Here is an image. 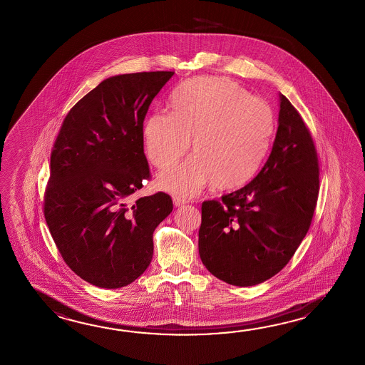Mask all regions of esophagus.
Wrapping results in <instances>:
<instances>
[{"label": "esophagus", "mask_w": 365, "mask_h": 365, "mask_svg": "<svg viewBox=\"0 0 365 365\" xmlns=\"http://www.w3.org/2000/svg\"><path fill=\"white\" fill-rule=\"evenodd\" d=\"M173 200H174V205L175 207H183L185 204H187V200L182 199V197H174Z\"/></svg>", "instance_id": "1"}]
</instances>
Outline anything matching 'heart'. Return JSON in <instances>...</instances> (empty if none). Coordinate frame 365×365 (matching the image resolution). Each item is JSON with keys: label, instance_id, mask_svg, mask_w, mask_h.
Masks as SVG:
<instances>
[{"label": "heart", "instance_id": "heart-1", "mask_svg": "<svg viewBox=\"0 0 365 365\" xmlns=\"http://www.w3.org/2000/svg\"><path fill=\"white\" fill-rule=\"evenodd\" d=\"M171 113L153 112L143 135L145 153L158 169L186 155L195 156L164 171L158 186L180 196L205 187L234 190L259 173L274 134L272 106L222 76H202L180 84L170 100Z\"/></svg>", "mask_w": 365, "mask_h": 365}]
</instances>
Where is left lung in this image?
<instances>
[{
	"label": "left lung",
	"mask_w": 365,
	"mask_h": 365,
	"mask_svg": "<svg viewBox=\"0 0 365 365\" xmlns=\"http://www.w3.org/2000/svg\"><path fill=\"white\" fill-rule=\"evenodd\" d=\"M312 136L279 93L278 128L260 173L222 201L201 205L199 253L223 282L247 287L267 281L291 260L312 222L320 190Z\"/></svg>",
	"instance_id": "1"
}]
</instances>
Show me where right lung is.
Wrapping results in <instances>:
<instances>
[{
	"label": "right lung",
	"instance_id": "add662e5",
	"mask_svg": "<svg viewBox=\"0 0 365 365\" xmlns=\"http://www.w3.org/2000/svg\"><path fill=\"white\" fill-rule=\"evenodd\" d=\"M174 71L108 78L67 113L51 155L44 216L68 268L91 284L134 282L153 256V231L173 210L157 192L134 200L150 178L143 122Z\"/></svg>",
	"mask_w": 365,
	"mask_h": 365
}]
</instances>
